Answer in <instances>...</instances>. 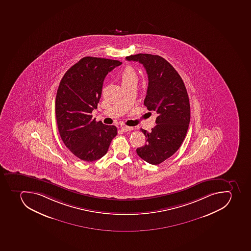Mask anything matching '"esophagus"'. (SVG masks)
<instances>
[{
	"label": "esophagus",
	"mask_w": 251,
	"mask_h": 251,
	"mask_svg": "<svg viewBox=\"0 0 251 251\" xmlns=\"http://www.w3.org/2000/svg\"><path fill=\"white\" fill-rule=\"evenodd\" d=\"M121 129L123 131V132H128V131H130L133 129L132 127L126 126H122Z\"/></svg>",
	"instance_id": "esophagus-1"
}]
</instances>
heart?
Segmentation results:
<instances>
[{
	"label": "heart",
	"instance_id": "1",
	"mask_svg": "<svg viewBox=\"0 0 251 251\" xmlns=\"http://www.w3.org/2000/svg\"><path fill=\"white\" fill-rule=\"evenodd\" d=\"M120 79L123 86V85L129 84L132 82H137L138 80V75L136 70L133 67L127 66L121 72Z\"/></svg>",
	"mask_w": 251,
	"mask_h": 251
}]
</instances>
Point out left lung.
Instances as JSON below:
<instances>
[{
    "label": "left lung",
    "mask_w": 251,
    "mask_h": 251,
    "mask_svg": "<svg viewBox=\"0 0 251 251\" xmlns=\"http://www.w3.org/2000/svg\"><path fill=\"white\" fill-rule=\"evenodd\" d=\"M126 59L139 62L147 72L149 85L144 105L156 113V125L150 132L141 128L146 142L137 148V153L146 162L156 165L173 156L185 138L191 118L188 92L175 68L160 55L140 53Z\"/></svg>",
    "instance_id": "obj_1"
}]
</instances>
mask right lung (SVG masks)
Wrapping results in <instances>:
<instances>
[{
    "label": "right lung",
    "mask_w": 251,
    "mask_h": 251,
    "mask_svg": "<svg viewBox=\"0 0 251 251\" xmlns=\"http://www.w3.org/2000/svg\"><path fill=\"white\" fill-rule=\"evenodd\" d=\"M122 62L87 56L66 72L55 98V117L66 147L80 160L92 162L107 152L117 134L116 126L96 122L91 113L97 109L105 77Z\"/></svg>",
    "instance_id": "obj_1"
}]
</instances>
